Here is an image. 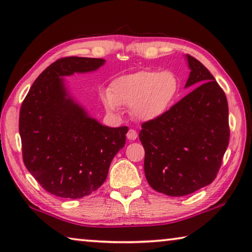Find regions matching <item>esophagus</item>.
Listing matches in <instances>:
<instances>
[{"mask_svg":"<svg viewBox=\"0 0 252 252\" xmlns=\"http://www.w3.org/2000/svg\"><path fill=\"white\" fill-rule=\"evenodd\" d=\"M126 138L129 139V140H135V139L138 138L137 131L133 130V129H130L129 131H127V133H126Z\"/></svg>","mask_w":252,"mask_h":252,"instance_id":"1","label":"esophagus"}]
</instances>
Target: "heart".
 Listing matches in <instances>:
<instances>
[{"label":"heart","instance_id":"heart-1","mask_svg":"<svg viewBox=\"0 0 252 252\" xmlns=\"http://www.w3.org/2000/svg\"><path fill=\"white\" fill-rule=\"evenodd\" d=\"M178 87V78L171 71L140 70L113 81L110 91L103 95V102L106 110L113 113L126 105L130 106L135 119L153 121L169 110Z\"/></svg>","mask_w":252,"mask_h":252}]
</instances>
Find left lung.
<instances>
[{"mask_svg": "<svg viewBox=\"0 0 252 252\" xmlns=\"http://www.w3.org/2000/svg\"><path fill=\"white\" fill-rule=\"evenodd\" d=\"M185 87H196L157 120L143 122L145 175L155 190L184 196L212 183L229 145V107L209 69L186 56Z\"/></svg>", "mask_w": 252, "mask_h": 252, "instance_id": "1", "label": "left lung"}]
</instances>
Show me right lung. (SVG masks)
<instances>
[{"label": "right lung", "instance_id": "right-lung-1", "mask_svg": "<svg viewBox=\"0 0 252 252\" xmlns=\"http://www.w3.org/2000/svg\"><path fill=\"white\" fill-rule=\"evenodd\" d=\"M101 58L65 57L30 87L19 118L23 162L48 193L82 198L105 182L112 159L126 145L127 126L110 127L90 118L71 98L63 76L87 73Z\"/></svg>", "mask_w": 252, "mask_h": 252}]
</instances>
